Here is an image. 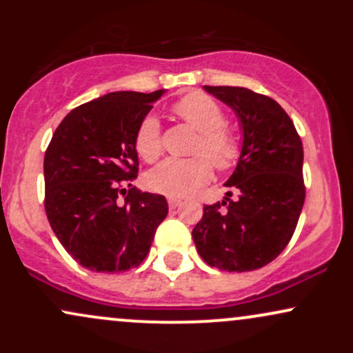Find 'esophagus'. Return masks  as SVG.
<instances>
[{
	"label": "esophagus",
	"mask_w": 353,
	"mask_h": 353,
	"mask_svg": "<svg viewBox=\"0 0 353 353\" xmlns=\"http://www.w3.org/2000/svg\"><path fill=\"white\" fill-rule=\"evenodd\" d=\"M168 204H169V209H177L181 205V201L176 199V197H169Z\"/></svg>",
	"instance_id": "1"
}]
</instances>
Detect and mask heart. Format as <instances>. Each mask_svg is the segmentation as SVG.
Instances as JSON below:
<instances>
[{
	"mask_svg": "<svg viewBox=\"0 0 353 353\" xmlns=\"http://www.w3.org/2000/svg\"><path fill=\"white\" fill-rule=\"evenodd\" d=\"M174 112L199 132L194 143V154L199 156L168 157L145 176V182L152 190L172 197H184L208 184L212 177V164L221 171L230 169L241 156L237 137L224 128L225 116L221 106L202 92H192L174 104ZM136 151L148 163H152L163 152L161 124L156 116L149 114L141 121L134 137ZM210 159L208 160L207 157Z\"/></svg>",
	"mask_w": 353,
	"mask_h": 353,
	"instance_id": "1",
	"label": "heart"
}]
</instances>
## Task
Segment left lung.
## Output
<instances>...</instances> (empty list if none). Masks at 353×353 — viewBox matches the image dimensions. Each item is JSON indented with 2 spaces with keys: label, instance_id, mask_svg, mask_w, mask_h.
I'll return each instance as SVG.
<instances>
[{
  "label": "left lung",
  "instance_id": "8db88e82",
  "mask_svg": "<svg viewBox=\"0 0 353 353\" xmlns=\"http://www.w3.org/2000/svg\"><path fill=\"white\" fill-rule=\"evenodd\" d=\"M236 112L242 129L237 165L225 185L230 201L205 205L192 230L204 262L225 272H249L285 249L301 217L305 188L303 149L289 114L272 98L236 86H204Z\"/></svg>",
  "mask_w": 353,
  "mask_h": 353
}]
</instances>
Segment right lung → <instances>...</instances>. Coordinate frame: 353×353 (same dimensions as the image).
I'll return each mask as SVG.
<instances>
[{"instance_id":"right-lung-1","label":"right lung","mask_w":353,"mask_h":353,"mask_svg":"<svg viewBox=\"0 0 353 353\" xmlns=\"http://www.w3.org/2000/svg\"><path fill=\"white\" fill-rule=\"evenodd\" d=\"M164 92H109L72 109L51 137L44 209L61 245L89 270L134 269L168 216L164 196L125 189L139 168L136 131Z\"/></svg>"}]
</instances>
